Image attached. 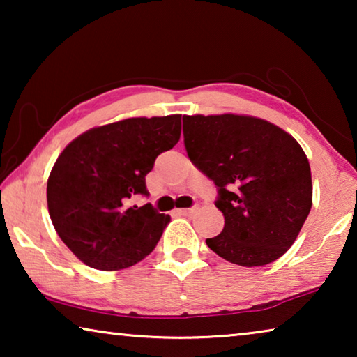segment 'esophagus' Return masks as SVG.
Listing matches in <instances>:
<instances>
[{
  "instance_id": "34e87169",
  "label": "esophagus",
  "mask_w": 357,
  "mask_h": 357,
  "mask_svg": "<svg viewBox=\"0 0 357 357\" xmlns=\"http://www.w3.org/2000/svg\"><path fill=\"white\" fill-rule=\"evenodd\" d=\"M197 208H185V209H176V213L179 215H190L192 213H195Z\"/></svg>"
}]
</instances>
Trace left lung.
<instances>
[{"label": "left lung", "mask_w": 357, "mask_h": 357, "mask_svg": "<svg viewBox=\"0 0 357 357\" xmlns=\"http://www.w3.org/2000/svg\"><path fill=\"white\" fill-rule=\"evenodd\" d=\"M193 165L217 187L222 233L206 239L227 261L253 268L280 258L312 208L309 159L294 138L243 114L183 116Z\"/></svg>", "instance_id": "8db88e82"}]
</instances>
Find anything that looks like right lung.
<instances>
[{"label": "right lung", "mask_w": 357, "mask_h": 357, "mask_svg": "<svg viewBox=\"0 0 357 357\" xmlns=\"http://www.w3.org/2000/svg\"><path fill=\"white\" fill-rule=\"evenodd\" d=\"M181 137V114L129 118L77 137L55 162L47 204L58 236L89 268L118 271L148 257L170 223L149 203L144 176Z\"/></svg>", "instance_id": "obj_1"}]
</instances>
